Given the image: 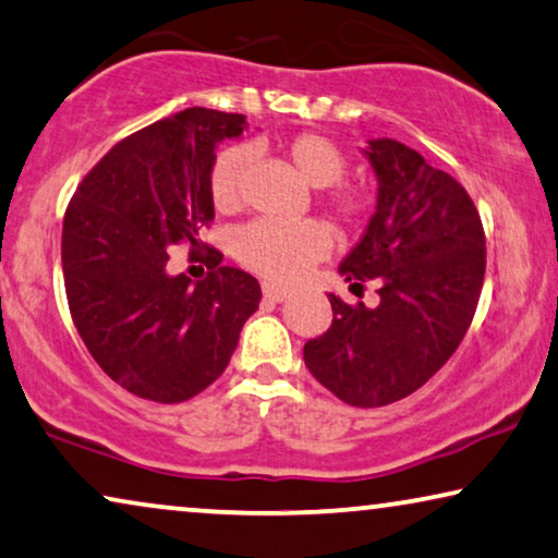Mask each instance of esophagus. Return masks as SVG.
<instances>
[{
    "label": "esophagus",
    "mask_w": 558,
    "mask_h": 558,
    "mask_svg": "<svg viewBox=\"0 0 558 558\" xmlns=\"http://www.w3.org/2000/svg\"><path fill=\"white\" fill-rule=\"evenodd\" d=\"M262 292H264L266 299H271V302H284V299L292 294V289L281 287V284H266V281H264Z\"/></svg>",
    "instance_id": "esophagus-1"
}]
</instances>
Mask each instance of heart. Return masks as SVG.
<instances>
[{
    "label": "heart",
    "mask_w": 558,
    "mask_h": 558,
    "mask_svg": "<svg viewBox=\"0 0 558 558\" xmlns=\"http://www.w3.org/2000/svg\"><path fill=\"white\" fill-rule=\"evenodd\" d=\"M289 163L314 189L332 191L325 196V208L342 229H357L373 208V198L360 189L337 185L344 179L347 158L327 135L299 133L281 143ZM254 153L248 145H229L214 158L208 173V196L216 211L233 214L244 201V185ZM332 246V233L319 221H279L256 219L246 223L233 239V254L246 269L274 281H289L312 262L322 259Z\"/></svg>",
    "instance_id": "b5f03b06"
}]
</instances>
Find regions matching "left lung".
I'll use <instances>...</instances> for the list:
<instances>
[{
  "instance_id": "1",
  "label": "left lung",
  "mask_w": 558,
  "mask_h": 558,
  "mask_svg": "<svg viewBox=\"0 0 558 558\" xmlns=\"http://www.w3.org/2000/svg\"><path fill=\"white\" fill-rule=\"evenodd\" d=\"M377 208L339 264L350 287L375 281L379 304L329 294L332 325L304 344L310 373L354 408H383L423 387L471 327L486 274L473 198L398 141H369Z\"/></svg>"
}]
</instances>
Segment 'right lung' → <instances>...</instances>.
I'll return each instance as SVG.
<instances>
[{
  "label": "right lung",
  "mask_w": 558,
  "mask_h": 558,
  "mask_svg": "<svg viewBox=\"0 0 558 558\" xmlns=\"http://www.w3.org/2000/svg\"><path fill=\"white\" fill-rule=\"evenodd\" d=\"M246 116L185 108L128 135L90 168L62 223V274L72 322L112 383L153 402L204 392L229 365L241 327L259 310L252 274L221 266L198 233L214 221L208 173L216 143ZM173 243L211 272L196 286L165 266Z\"/></svg>",
  "instance_id": "add662e5"
}]
</instances>
